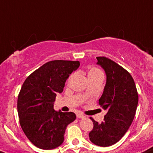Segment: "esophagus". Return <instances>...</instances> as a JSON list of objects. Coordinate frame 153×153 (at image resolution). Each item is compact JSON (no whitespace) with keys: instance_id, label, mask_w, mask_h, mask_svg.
I'll return each mask as SVG.
<instances>
[{"instance_id":"esophagus-1","label":"esophagus","mask_w":153,"mask_h":153,"mask_svg":"<svg viewBox=\"0 0 153 153\" xmlns=\"http://www.w3.org/2000/svg\"><path fill=\"white\" fill-rule=\"evenodd\" d=\"M76 116L78 118H84L85 117V115L82 113H77L76 114Z\"/></svg>"}]
</instances>
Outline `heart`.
<instances>
[{
  "instance_id": "heart-1",
  "label": "heart",
  "mask_w": 153,
  "mask_h": 153,
  "mask_svg": "<svg viewBox=\"0 0 153 153\" xmlns=\"http://www.w3.org/2000/svg\"><path fill=\"white\" fill-rule=\"evenodd\" d=\"M88 76L89 79H90V78H94V77L103 76V72L101 71V70L99 69V68H94V67H93V68H89L88 72ZM73 77H74L73 74L70 75V77L68 78V82H71V80L73 78Z\"/></svg>"
}]
</instances>
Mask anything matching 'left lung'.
<instances>
[{"mask_svg":"<svg viewBox=\"0 0 153 153\" xmlns=\"http://www.w3.org/2000/svg\"><path fill=\"white\" fill-rule=\"evenodd\" d=\"M97 60L107 76L99 99L107 114L100 123L91 117L94 127L89 138L94 144L107 147L117 143L131 125L138 105V93L134 80L123 67L106 57H97Z\"/></svg>","mask_w":153,"mask_h":153,"instance_id":"1","label":"left lung"}]
</instances>
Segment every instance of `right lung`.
I'll return each mask as SVG.
<instances>
[{
    "instance_id": "add662e5",
    "label": "right lung",
    "mask_w": 153,
    "mask_h": 153,
    "mask_svg": "<svg viewBox=\"0 0 153 153\" xmlns=\"http://www.w3.org/2000/svg\"><path fill=\"white\" fill-rule=\"evenodd\" d=\"M78 61L54 60L46 62L27 77L17 100L20 123L27 138L42 149H53L62 144L66 127L76 119L73 112L53 108L56 94L62 93Z\"/></svg>"
}]
</instances>
